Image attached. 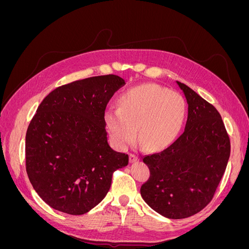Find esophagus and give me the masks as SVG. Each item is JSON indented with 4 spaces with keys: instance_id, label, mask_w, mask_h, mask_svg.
I'll return each instance as SVG.
<instances>
[{
    "instance_id": "34e87169",
    "label": "esophagus",
    "mask_w": 249,
    "mask_h": 249,
    "mask_svg": "<svg viewBox=\"0 0 249 249\" xmlns=\"http://www.w3.org/2000/svg\"><path fill=\"white\" fill-rule=\"evenodd\" d=\"M130 161L132 163L137 162V161H139V157L137 155H135V154H130Z\"/></svg>"
}]
</instances>
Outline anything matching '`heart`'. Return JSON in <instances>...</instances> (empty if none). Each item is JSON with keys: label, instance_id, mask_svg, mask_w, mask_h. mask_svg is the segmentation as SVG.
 I'll return each instance as SVG.
<instances>
[{"label": "heart", "instance_id": "heart-1", "mask_svg": "<svg viewBox=\"0 0 249 249\" xmlns=\"http://www.w3.org/2000/svg\"><path fill=\"white\" fill-rule=\"evenodd\" d=\"M186 113V102L179 93L157 84H143L120 96L119 108L105 112V122L119 147L129 146L136 134L143 147L161 150L177 138Z\"/></svg>", "mask_w": 249, "mask_h": 249}]
</instances>
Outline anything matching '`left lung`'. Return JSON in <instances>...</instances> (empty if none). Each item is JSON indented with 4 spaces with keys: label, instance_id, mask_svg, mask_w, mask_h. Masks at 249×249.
<instances>
[{
    "label": "left lung",
    "instance_id": "left-lung-1",
    "mask_svg": "<svg viewBox=\"0 0 249 249\" xmlns=\"http://www.w3.org/2000/svg\"><path fill=\"white\" fill-rule=\"evenodd\" d=\"M177 83L188 103L185 131L162 152L143 157L150 176L140 189L147 205L170 219L190 217L207 207L231 154L219 112L190 87Z\"/></svg>",
    "mask_w": 249,
    "mask_h": 249
}]
</instances>
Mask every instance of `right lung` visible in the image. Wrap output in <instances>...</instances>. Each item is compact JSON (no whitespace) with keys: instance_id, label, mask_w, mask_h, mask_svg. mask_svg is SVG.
<instances>
[{"instance_id":"1","label":"right lung","mask_w":249,"mask_h":249,"mask_svg":"<svg viewBox=\"0 0 249 249\" xmlns=\"http://www.w3.org/2000/svg\"><path fill=\"white\" fill-rule=\"evenodd\" d=\"M125 82L115 74L62 85L44 97L26 134V170L50 207L82 215L106 196L129 156L108 143L105 110Z\"/></svg>"}]
</instances>
